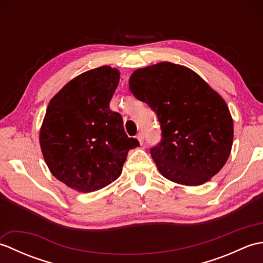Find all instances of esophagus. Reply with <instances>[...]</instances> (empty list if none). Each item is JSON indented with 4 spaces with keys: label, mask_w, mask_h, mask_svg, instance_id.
Returning <instances> with one entry per match:
<instances>
[{
    "label": "esophagus",
    "mask_w": 263,
    "mask_h": 263,
    "mask_svg": "<svg viewBox=\"0 0 263 263\" xmlns=\"http://www.w3.org/2000/svg\"><path fill=\"white\" fill-rule=\"evenodd\" d=\"M137 139L139 140V142H140V144H142V143H143V139H144V137H143V133H142V132L138 133Z\"/></svg>",
    "instance_id": "obj_1"
}]
</instances>
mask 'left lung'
I'll return each mask as SVG.
<instances>
[{"mask_svg":"<svg viewBox=\"0 0 263 263\" xmlns=\"http://www.w3.org/2000/svg\"><path fill=\"white\" fill-rule=\"evenodd\" d=\"M130 90L158 117L160 142L150 149L160 174L182 185H201L230 157L234 126L226 102L191 69L171 62L138 69Z\"/></svg>","mask_w":263,"mask_h":263,"instance_id":"8db88e82","label":"left lung"}]
</instances>
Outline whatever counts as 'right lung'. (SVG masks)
<instances>
[{"instance_id":"add662e5","label":"right lung","mask_w":263,"mask_h":263,"mask_svg":"<svg viewBox=\"0 0 263 263\" xmlns=\"http://www.w3.org/2000/svg\"><path fill=\"white\" fill-rule=\"evenodd\" d=\"M120 71L108 65L83 72L49 102L39 132L49 171L69 187L89 193L121 175L127 153L139 147L128 138L120 113L109 108Z\"/></svg>"}]
</instances>
